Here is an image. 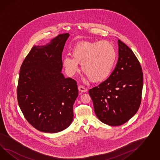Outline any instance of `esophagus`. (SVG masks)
<instances>
[{
    "mask_svg": "<svg viewBox=\"0 0 160 160\" xmlns=\"http://www.w3.org/2000/svg\"><path fill=\"white\" fill-rule=\"evenodd\" d=\"M78 90L80 91V92H87V88H86L85 87H84V86H78Z\"/></svg>",
    "mask_w": 160,
    "mask_h": 160,
    "instance_id": "1",
    "label": "esophagus"
}]
</instances>
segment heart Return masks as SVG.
Here are the masks:
<instances>
[{"label":"heart","mask_w":160,"mask_h":160,"mask_svg":"<svg viewBox=\"0 0 160 160\" xmlns=\"http://www.w3.org/2000/svg\"><path fill=\"white\" fill-rule=\"evenodd\" d=\"M72 57L66 56L63 65L67 73L73 76L78 70V63L86 76L93 82H101L112 73L117 59V51L108 41H83L72 51Z\"/></svg>","instance_id":"heart-1"}]
</instances>
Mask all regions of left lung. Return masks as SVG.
Returning <instances> with one entry per match:
<instances>
[{"mask_svg":"<svg viewBox=\"0 0 160 160\" xmlns=\"http://www.w3.org/2000/svg\"><path fill=\"white\" fill-rule=\"evenodd\" d=\"M118 58L108 78L88 91L98 119L106 124H124L139 108L143 72L132 50L118 40Z\"/></svg>","mask_w":160,"mask_h":160,"instance_id":"8db88e82","label":"left lung"}]
</instances>
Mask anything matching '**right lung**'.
Returning a JSON list of instances; mask_svg holds the SVG:
<instances>
[{
  "mask_svg": "<svg viewBox=\"0 0 160 160\" xmlns=\"http://www.w3.org/2000/svg\"><path fill=\"white\" fill-rule=\"evenodd\" d=\"M69 34H60L44 46H34L20 68L17 99L28 122L43 132L68 128L78 96L77 82L65 78L62 54Z\"/></svg>",
  "mask_w": 160,
  "mask_h": 160,
  "instance_id": "right-lung-1",
  "label": "right lung"
}]
</instances>
